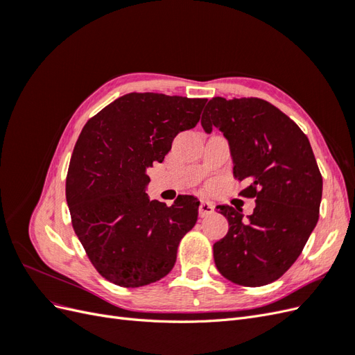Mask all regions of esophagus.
Segmentation results:
<instances>
[{
    "label": "esophagus",
    "mask_w": 355,
    "mask_h": 355,
    "mask_svg": "<svg viewBox=\"0 0 355 355\" xmlns=\"http://www.w3.org/2000/svg\"><path fill=\"white\" fill-rule=\"evenodd\" d=\"M198 213H200V218L210 216L211 213H214V206H213L211 202H209V201H201Z\"/></svg>",
    "instance_id": "1"
}]
</instances>
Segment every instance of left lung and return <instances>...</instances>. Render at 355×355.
<instances>
[{
  "label": "left lung",
  "instance_id": "1",
  "mask_svg": "<svg viewBox=\"0 0 355 355\" xmlns=\"http://www.w3.org/2000/svg\"><path fill=\"white\" fill-rule=\"evenodd\" d=\"M201 125L227 137L234 176L249 184L240 194L256 198L247 218L240 209L216 207L230 230L213 245L214 263L235 284H270L295 263L318 220L323 178L313 148L293 120L257 98H213Z\"/></svg>",
  "mask_w": 355,
  "mask_h": 355
}]
</instances>
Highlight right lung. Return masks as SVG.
Wrapping results in <instances>:
<instances>
[{
  "label": "right lung",
  "mask_w": 355,
  "mask_h": 355,
  "mask_svg": "<svg viewBox=\"0 0 355 355\" xmlns=\"http://www.w3.org/2000/svg\"><path fill=\"white\" fill-rule=\"evenodd\" d=\"M207 99L128 93L84 125L67 176L72 227L106 280L141 287L166 277L178 245L194 228L200 201H149L146 168L163 163L171 142L194 128Z\"/></svg>",
  "instance_id": "add662e5"
}]
</instances>
